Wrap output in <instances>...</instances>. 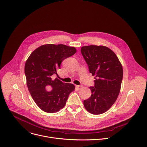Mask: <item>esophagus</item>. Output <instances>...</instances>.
Listing matches in <instances>:
<instances>
[{
    "mask_svg": "<svg viewBox=\"0 0 147 147\" xmlns=\"http://www.w3.org/2000/svg\"><path fill=\"white\" fill-rule=\"evenodd\" d=\"M76 87L78 89H80V88H81L82 87V85H76Z\"/></svg>",
    "mask_w": 147,
    "mask_h": 147,
    "instance_id": "1",
    "label": "esophagus"
}]
</instances>
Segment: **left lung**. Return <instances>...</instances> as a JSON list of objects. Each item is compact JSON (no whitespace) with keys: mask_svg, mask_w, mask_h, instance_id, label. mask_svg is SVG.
Wrapping results in <instances>:
<instances>
[{"mask_svg":"<svg viewBox=\"0 0 147 147\" xmlns=\"http://www.w3.org/2000/svg\"><path fill=\"white\" fill-rule=\"evenodd\" d=\"M81 51L95 80L94 86L89 87L92 95L84 100V107L91 114H103L114 104L119 94L123 77L122 65L115 53L104 46H85Z\"/></svg>","mask_w":147,"mask_h":147,"instance_id":"8db88e82","label":"left lung"}]
</instances>
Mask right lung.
I'll list each match as a JSON object with an SVG mask.
<instances>
[{
    "label": "right lung",
    "instance_id": "add662e5",
    "mask_svg": "<svg viewBox=\"0 0 147 147\" xmlns=\"http://www.w3.org/2000/svg\"><path fill=\"white\" fill-rule=\"evenodd\" d=\"M76 49L65 45L47 44L33 51L25 65L29 91L42 111L55 113L63 108L68 96L74 91L72 84L62 82L52 76L57 74L62 62L74 55ZM52 88L49 91L46 89Z\"/></svg>",
    "mask_w": 147,
    "mask_h": 147
}]
</instances>
